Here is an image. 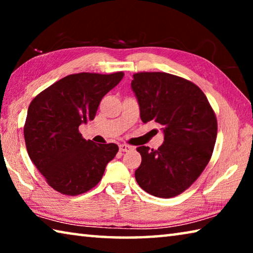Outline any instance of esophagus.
<instances>
[{
  "mask_svg": "<svg viewBox=\"0 0 253 253\" xmlns=\"http://www.w3.org/2000/svg\"><path fill=\"white\" fill-rule=\"evenodd\" d=\"M132 147L129 146V145H126V144H121L119 145V151L121 152H127L129 151V149H131Z\"/></svg>",
  "mask_w": 253,
  "mask_h": 253,
  "instance_id": "esophagus-1",
  "label": "esophagus"
}]
</instances>
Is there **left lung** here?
<instances>
[{
	"mask_svg": "<svg viewBox=\"0 0 253 253\" xmlns=\"http://www.w3.org/2000/svg\"><path fill=\"white\" fill-rule=\"evenodd\" d=\"M132 77L143 123H158L164 132V143L157 149L137 147L142 163L135 170L136 181L149 194L173 198L207 168L216 140L215 114L198 85L181 77L166 72Z\"/></svg>",
	"mask_w": 253,
	"mask_h": 253,
	"instance_id": "left-lung-1",
	"label": "left lung"
}]
</instances>
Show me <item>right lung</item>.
<instances>
[{
  "instance_id": "obj_1",
  "label": "right lung",
  "mask_w": 253,
  "mask_h": 253,
  "mask_svg": "<svg viewBox=\"0 0 253 253\" xmlns=\"http://www.w3.org/2000/svg\"><path fill=\"white\" fill-rule=\"evenodd\" d=\"M123 77V71L69 75L30 104L23 129L27 151L46 183L59 193L74 196L91 190L116 156V144L85 140L79 126L95 118L102 97Z\"/></svg>"
}]
</instances>
